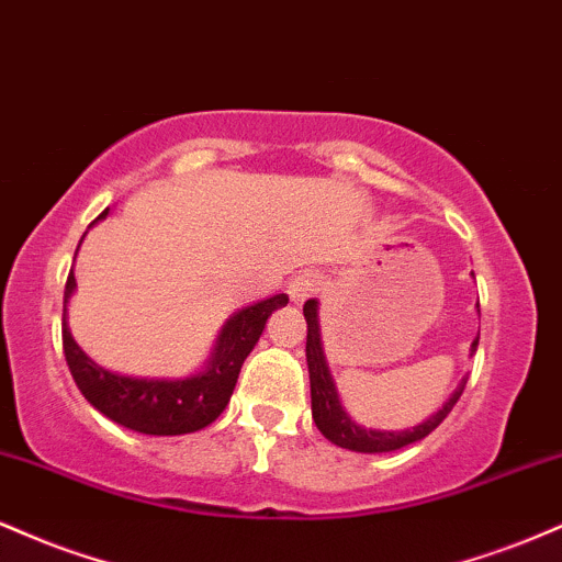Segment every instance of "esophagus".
I'll list each match as a JSON object with an SVG mask.
<instances>
[{"label":"esophagus","mask_w":562,"mask_h":562,"mask_svg":"<svg viewBox=\"0 0 562 562\" xmlns=\"http://www.w3.org/2000/svg\"><path fill=\"white\" fill-rule=\"evenodd\" d=\"M319 290H322V277L317 272H303L290 280L288 295H290V301L303 303L306 299H312L314 293H319Z\"/></svg>","instance_id":"obj_1"}]
</instances>
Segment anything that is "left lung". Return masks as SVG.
I'll use <instances>...</instances> for the list:
<instances>
[{"label": "left lung", "instance_id": "1", "mask_svg": "<svg viewBox=\"0 0 562 562\" xmlns=\"http://www.w3.org/2000/svg\"><path fill=\"white\" fill-rule=\"evenodd\" d=\"M303 317H306V364H308V380H312V417L317 423L319 434L333 441L335 447L351 449V451H364V454H380V451H396L409 447V443L423 441L425 436L434 434V430L447 420V415L454 409L457 398L462 396L468 380H462L460 389L449 396V402L430 415L428 420L415 425V428L406 430H372L362 428L346 415V409L340 406L338 389H335L330 367H327L325 351H322V335H319V317H317V301L303 303ZM479 340H473L470 351L475 353Z\"/></svg>", "mask_w": 562, "mask_h": 562}]
</instances>
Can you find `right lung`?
Returning a JSON list of instances; mask_svg holds the SVG:
<instances>
[{"instance_id": "right-lung-1", "label": "right lung", "mask_w": 562, "mask_h": 562, "mask_svg": "<svg viewBox=\"0 0 562 562\" xmlns=\"http://www.w3.org/2000/svg\"><path fill=\"white\" fill-rule=\"evenodd\" d=\"M105 216L108 209L94 222ZM74 290L76 277L70 272L63 303H68ZM285 303L288 295L277 293L272 299L250 303L232 314L218 333L209 364L190 378H132L105 370L92 362L74 340L66 322V308H63V353L83 398L113 423L147 436L195 434L214 423L229 404L243 362L259 344L263 325L272 317L274 308Z\"/></svg>"}]
</instances>
